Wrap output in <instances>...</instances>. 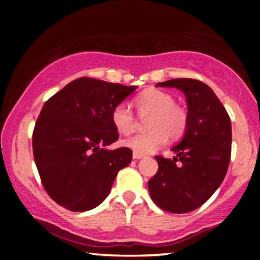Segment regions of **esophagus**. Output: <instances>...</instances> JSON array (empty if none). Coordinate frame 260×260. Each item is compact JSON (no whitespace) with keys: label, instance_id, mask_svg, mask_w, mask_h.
<instances>
[{"label":"esophagus","instance_id":"obj_1","mask_svg":"<svg viewBox=\"0 0 260 260\" xmlns=\"http://www.w3.org/2000/svg\"><path fill=\"white\" fill-rule=\"evenodd\" d=\"M143 157H144V155H142V154H138V153H133V159H136V160H139V159H143Z\"/></svg>","mask_w":260,"mask_h":260}]
</instances>
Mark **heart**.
Instances as JSON below:
<instances>
[{"instance_id":"1","label":"heart","mask_w":260,"mask_h":260,"mask_svg":"<svg viewBox=\"0 0 260 260\" xmlns=\"http://www.w3.org/2000/svg\"><path fill=\"white\" fill-rule=\"evenodd\" d=\"M140 113H151L148 127L151 131L138 133L123 140V145L142 155L154 153L170 138H178L187 127V112L175 105L171 95L157 89H148L136 99ZM112 123L122 134L132 133L136 128V118L127 104L122 103L113 109Z\"/></svg>"}]
</instances>
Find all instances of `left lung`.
Segmentation results:
<instances>
[{
  "mask_svg": "<svg viewBox=\"0 0 260 260\" xmlns=\"http://www.w3.org/2000/svg\"><path fill=\"white\" fill-rule=\"evenodd\" d=\"M156 86L176 88L186 95L188 121L183 138L171 148L174 159L155 156L159 170L148 182L149 193L169 213H189L204 204L225 178L231 157V120L213 89L203 82L178 78Z\"/></svg>",
  "mask_w": 260,
  "mask_h": 260,
  "instance_id": "1",
  "label": "left lung"
}]
</instances>
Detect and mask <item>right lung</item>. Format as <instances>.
<instances>
[{
    "instance_id": "add662e5",
    "label": "right lung",
    "mask_w": 260,
    "mask_h": 260,
    "mask_svg": "<svg viewBox=\"0 0 260 260\" xmlns=\"http://www.w3.org/2000/svg\"><path fill=\"white\" fill-rule=\"evenodd\" d=\"M137 86L83 77L45 103L32 133L34 160L47 194L71 211L101 204L132 150L118 139L112 111Z\"/></svg>"
}]
</instances>
